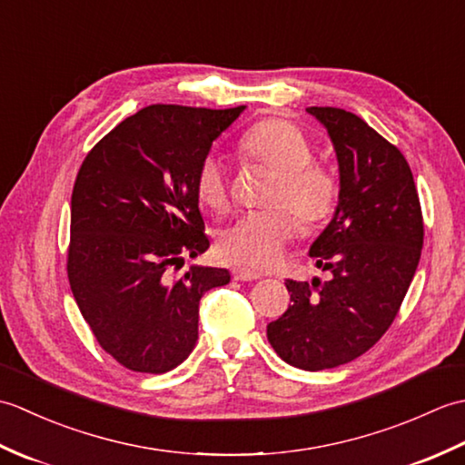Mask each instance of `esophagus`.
<instances>
[{"label": "esophagus", "instance_id": "obj_1", "mask_svg": "<svg viewBox=\"0 0 465 465\" xmlns=\"http://www.w3.org/2000/svg\"><path fill=\"white\" fill-rule=\"evenodd\" d=\"M232 275H233V280H238V282L260 280V273L253 272V270H248V268H233Z\"/></svg>", "mask_w": 465, "mask_h": 465}]
</instances>
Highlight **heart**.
<instances>
[{"instance_id": "heart-1", "label": "heart", "mask_w": 465, "mask_h": 465, "mask_svg": "<svg viewBox=\"0 0 465 465\" xmlns=\"http://www.w3.org/2000/svg\"><path fill=\"white\" fill-rule=\"evenodd\" d=\"M238 152L248 162L268 165L275 180L265 197L268 210L248 213L217 235V255L223 262L270 268L280 260L298 222L315 230L331 217L338 203V182L323 163L312 160L313 150L300 127L282 117H268L242 135ZM195 195L207 210L222 213L230 203L225 170L220 160L205 157L195 173Z\"/></svg>"}]
</instances>
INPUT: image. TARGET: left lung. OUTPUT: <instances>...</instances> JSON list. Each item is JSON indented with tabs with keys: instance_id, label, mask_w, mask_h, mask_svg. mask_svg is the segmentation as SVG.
Listing matches in <instances>:
<instances>
[{
	"instance_id": "8db88e82",
	"label": "left lung",
	"mask_w": 465,
	"mask_h": 465,
	"mask_svg": "<svg viewBox=\"0 0 465 465\" xmlns=\"http://www.w3.org/2000/svg\"><path fill=\"white\" fill-rule=\"evenodd\" d=\"M333 143L338 207L310 255L328 282H285L292 305L268 325L293 368H338L368 351L396 320L418 270L423 220L416 183L396 145L340 107H308Z\"/></svg>"
}]
</instances>
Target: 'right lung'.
Masks as SVG:
<instances>
[{
	"instance_id": "add662e5",
	"label": "right lung",
	"mask_w": 465,
	"mask_h": 465,
	"mask_svg": "<svg viewBox=\"0 0 465 465\" xmlns=\"http://www.w3.org/2000/svg\"><path fill=\"white\" fill-rule=\"evenodd\" d=\"M245 105H147L94 145L72 193L67 278L97 343L124 368L165 373L192 353L202 295L230 283L223 268L183 258L210 248L197 167Z\"/></svg>"
}]
</instances>
